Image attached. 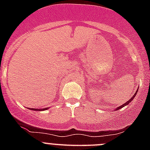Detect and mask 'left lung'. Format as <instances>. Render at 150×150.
<instances>
[{
    "label": "left lung",
    "instance_id": "1",
    "mask_svg": "<svg viewBox=\"0 0 150 150\" xmlns=\"http://www.w3.org/2000/svg\"><path fill=\"white\" fill-rule=\"evenodd\" d=\"M138 88H139V86H138ZM137 91H138V88H137V91H136V92H135V93H134V96L132 97V98L130 99V100H127V102H125V104H123L122 105V106H120V107H117V108H116V110H120V109H121V108H122V107H125V106H127V105H128V104H129L130 102H132V100H133L134 98H135V96H136V95H137Z\"/></svg>",
    "mask_w": 150,
    "mask_h": 150
}]
</instances>
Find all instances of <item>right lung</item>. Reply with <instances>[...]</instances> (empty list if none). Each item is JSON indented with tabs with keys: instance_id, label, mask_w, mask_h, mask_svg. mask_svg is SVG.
Instances as JSON below:
<instances>
[{
	"instance_id": "add662e5",
	"label": "right lung",
	"mask_w": 150,
	"mask_h": 150,
	"mask_svg": "<svg viewBox=\"0 0 150 150\" xmlns=\"http://www.w3.org/2000/svg\"><path fill=\"white\" fill-rule=\"evenodd\" d=\"M49 109V107L47 108H44V109H34V108H29V110H35V111H42V110H46Z\"/></svg>"
}]
</instances>
